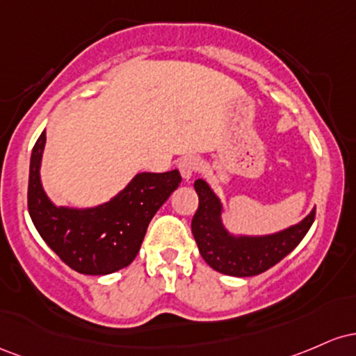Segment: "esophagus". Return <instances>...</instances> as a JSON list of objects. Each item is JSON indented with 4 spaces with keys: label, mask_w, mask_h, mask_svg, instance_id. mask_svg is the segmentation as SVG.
<instances>
[{
    "label": "esophagus",
    "mask_w": 356,
    "mask_h": 356,
    "mask_svg": "<svg viewBox=\"0 0 356 356\" xmlns=\"http://www.w3.org/2000/svg\"><path fill=\"white\" fill-rule=\"evenodd\" d=\"M200 166H202V163H200V159L197 156H185L178 161V170L185 179H190L193 177V175L200 170Z\"/></svg>",
    "instance_id": "esophagus-1"
}]
</instances>
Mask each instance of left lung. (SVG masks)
Here are the masks:
<instances>
[{"mask_svg":"<svg viewBox=\"0 0 356 356\" xmlns=\"http://www.w3.org/2000/svg\"><path fill=\"white\" fill-rule=\"evenodd\" d=\"M198 210L191 220V232L202 257L211 269L235 277H249L266 273L293 249L313 225L316 210L298 225L267 235V237H234L223 229L220 220L222 205L203 179L195 181Z\"/></svg>","mask_w":356,"mask_h":356,"instance_id":"left-lung-1","label":"left lung"}]
</instances>
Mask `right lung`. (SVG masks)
<instances>
[{
	"mask_svg": "<svg viewBox=\"0 0 356 356\" xmlns=\"http://www.w3.org/2000/svg\"><path fill=\"white\" fill-rule=\"evenodd\" d=\"M45 131L31 151L28 211L47 245L81 274L104 275L124 269L141 249L147 225L181 183L178 170L139 173L118 197L101 207H55L40 183Z\"/></svg>",
	"mask_w": 356,
	"mask_h": 356,
	"instance_id": "add662e5",
	"label": "right lung"
}]
</instances>
